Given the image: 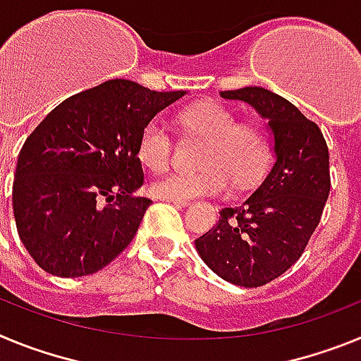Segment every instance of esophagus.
<instances>
[{"label":"esophagus","instance_id":"obj_1","mask_svg":"<svg viewBox=\"0 0 361 361\" xmlns=\"http://www.w3.org/2000/svg\"><path fill=\"white\" fill-rule=\"evenodd\" d=\"M166 202H171V204H175V206H184V208H186V206H190V200H177V199H164Z\"/></svg>","mask_w":361,"mask_h":361}]
</instances>
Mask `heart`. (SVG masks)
<instances>
[{
  "label": "heart",
  "instance_id": "heart-1",
  "mask_svg": "<svg viewBox=\"0 0 361 361\" xmlns=\"http://www.w3.org/2000/svg\"><path fill=\"white\" fill-rule=\"evenodd\" d=\"M184 128L206 139L199 155V171H173L153 180L152 191L161 199L193 200L224 195L231 186L244 190L257 183L271 162V142L260 124L240 123L231 108L206 101L184 108L178 116ZM173 153V137L164 121L152 119L141 130L137 157L146 168L162 171Z\"/></svg>",
  "mask_w": 361,
  "mask_h": 361
}]
</instances>
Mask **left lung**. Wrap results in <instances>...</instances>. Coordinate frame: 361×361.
I'll return each mask as SVG.
<instances>
[{
  "mask_svg": "<svg viewBox=\"0 0 361 361\" xmlns=\"http://www.w3.org/2000/svg\"><path fill=\"white\" fill-rule=\"evenodd\" d=\"M267 119L275 162L242 206L224 208L219 224L195 240L206 266L226 282L260 288L302 257L320 224L331 190L329 149L317 123L288 99L260 86L220 92Z\"/></svg>",
  "mask_w": 361,
  "mask_h": 361,
  "instance_id": "obj_1",
  "label": "left lung"
}]
</instances>
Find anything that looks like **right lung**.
I'll return each mask as SVG.
<instances>
[{
    "mask_svg": "<svg viewBox=\"0 0 361 361\" xmlns=\"http://www.w3.org/2000/svg\"><path fill=\"white\" fill-rule=\"evenodd\" d=\"M186 94L111 79L63 101L27 137L12 186L18 235L50 275L103 269L135 237L152 200L137 141L145 124Z\"/></svg>",
    "mask_w": 361,
    "mask_h": 361,
    "instance_id": "right-lung-1",
    "label": "right lung"
}]
</instances>
